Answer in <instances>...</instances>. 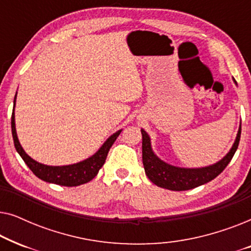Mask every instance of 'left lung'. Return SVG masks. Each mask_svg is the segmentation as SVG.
<instances>
[{"label":"left lung","mask_w":251,"mask_h":251,"mask_svg":"<svg viewBox=\"0 0 251 251\" xmlns=\"http://www.w3.org/2000/svg\"><path fill=\"white\" fill-rule=\"evenodd\" d=\"M234 83L236 84L235 80ZM143 136V164L146 176L156 186L167 188L170 191H187L200 185L207 184L214 179L225 169L236 152L241 136V122L238 133L228 153L214 164L200 168L177 167L161 160L154 153L151 143V137L145 130L142 129Z\"/></svg>","instance_id":"1"}]
</instances>
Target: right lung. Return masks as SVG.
Listing matches in <instances>:
<instances>
[{"label": "right lung", "mask_w": 251, "mask_h": 251, "mask_svg": "<svg viewBox=\"0 0 251 251\" xmlns=\"http://www.w3.org/2000/svg\"><path fill=\"white\" fill-rule=\"evenodd\" d=\"M16 99L17 94L13 99V109L11 116V130L13 143H15L16 151L22 156L24 162L27 164V167L33 171V174L40 179H42L47 183L61 185V186H78V185L85 184L90 181L92 178L97 176L98 171L104 166L106 157H107L108 151L111 149L113 144L118 138L122 129L113 133L105 140L104 144L99 147V150L87 159L80 161V162L73 164H66V166H48V164L40 163L32 159L28 154L25 152L23 146L20 145V142L17 136L16 122H15V107H16Z\"/></svg>", "instance_id": "1"}]
</instances>
